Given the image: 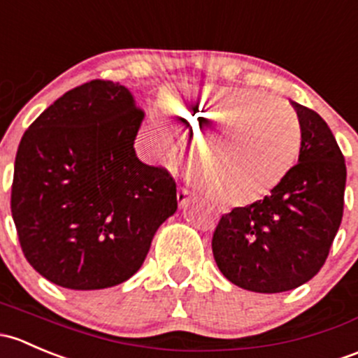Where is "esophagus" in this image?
Listing matches in <instances>:
<instances>
[{
  "mask_svg": "<svg viewBox=\"0 0 358 358\" xmlns=\"http://www.w3.org/2000/svg\"><path fill=\"white\" fill-rule=\"evenodd\" d=\"M189 200H191V191L187 189V186H184V184H179V187H178V201H179V205L184 206Z\"/></svg>",
  "mask_w": 358,
  "mask_h": 358,
  "instance_id": "obj_1",
  "label": "esophagus"
}]
</instances>
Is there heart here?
Here are the masks:
<instances>
[{
  "instance_id": "1",
  "label": "heart",
  "mask_w": 358,
  "mask_h": 358,
  "mask_svg": "<svg viewBox=\"0 0 358 358\" xmlns=\"http://www.w3.org/2000/svg\"><path fill=\"white\" fill-rule=\"evenodd\" d=\"M169 119L212 129L194 152V174L206 196L246 205L285 180L301 150V125L289 103L252 87H169Z\"/></svg>"
}]
</instances>
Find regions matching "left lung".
Returning <instances> with one entry per match:
<instances>
[{"instance_id": "1", "label": "left lung", "mask_w": 358, "mask_h": 358, "mask_svg": "<svg viewBox=\"0 0 358 358\" xmlns=\"http://www.w3.org/2000/svg\"><path fill=\"white\" fill-rule=\"evenodd\" d=\"M291 105L301 125L298 164L264 200L224 213L212 236L220 272L255 293H282L310 281L343 219V153L319 113Z\"/></svg>"}]
</instances>
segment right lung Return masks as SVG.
<instances>
[{"instance_id":"1","label":"right lung","mask_w":358,"mask_h":358,"mask_svg":"<svg viewBox=\"0 0 358 358\" xmlns=\"http://www.w3.org/2000/svg\"><path fill=\"white\" fill-rule=\"evenodd\" d=\"M145 112L119 83L94 79L29 125L15 157L12 217L29 264L69 289L127 281L178 208L176 179L136 157Z\"/></svg>"}]
</instances>
